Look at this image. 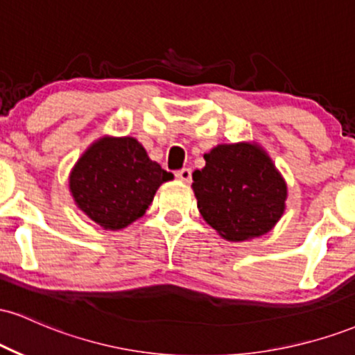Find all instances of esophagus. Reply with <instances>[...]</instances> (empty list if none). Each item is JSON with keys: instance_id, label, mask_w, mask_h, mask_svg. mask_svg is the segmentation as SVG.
Returning <instances> with one entry per match:
<instances>
[{"instance_id": "1", "label": "esophagus", "mask_w": 355, "mask_h": 355, "mask_svg": "<svg viewBox=\"0 0 355 355\" xmlns=\"http://www.w3.org/2000/svg\"><path fill=\"white\" fill-rule=\"evenodd\" d=\"M175 177H177L180 182L189 183V182L191 180V170H190V168H182V170H178V172L175 173Z\"/></svg>"}]
</instances>
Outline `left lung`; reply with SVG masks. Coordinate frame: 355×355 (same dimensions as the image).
<instances>
[{
	"label": "left lung",
	"mask_w": 355,
	"mask_h": 355,
	"mask_svg": "<svg viewBox=\"0 0 355 355\" xmlns=\"http://www.w3.org/2000/svg\"><path fill=\"white\" fill-rule=\"evenodd\" d=\"M191 189L209 225L232 242L260 237L279 222L287 185L257 145H218L203 155Z\"/></svg>",
	"instance_id": "8db88e82"
}]
</instances>
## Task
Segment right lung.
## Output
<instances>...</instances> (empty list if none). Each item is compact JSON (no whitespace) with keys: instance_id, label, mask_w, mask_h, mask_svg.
<instances>
[{"instance_id":"obj_1","label":"right lung","mask_w":355,"mask_h":355,"mask_svg":"<svg viewBox=\"0 0 355 355\" xmlns=\"http://www.w3.org/2000/svg\"><path fill=\"white\" fill-rule=\"evenodd\" d=\"M173 178L135 138H101L76 162L70 190L80 210L107 230L125 229L145 214L155 191Z\"/></svg>"}]
</instances>
